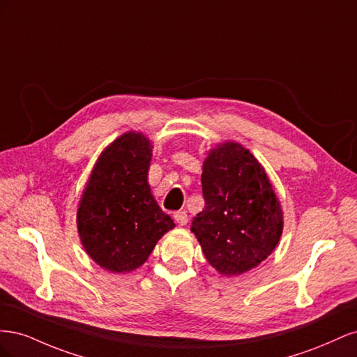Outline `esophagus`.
<instances>
[{"mask_svg":"<svg viewBox=\"0 0 357 357\" xmlns=\"http://www.w3.org/2000/svg\"><path fill=\"white\" fill-rule=\"evenodd\" d=\"M174 220L180 225V226H185L188 223V213L186 211H177L174 213Z\"/></svg>","mask_w":357,"mask_h":357,"instance_id":"1","label":"esophagus"}]
</instances>
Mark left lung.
<instances>
[{
	"instance_id": "1",
	"label": "left lung",
	"mask_w": 357,
	"mask_h": 357,
	"mask_svg": "<svg viewBox=\"0 0 357 357\" xmlns=\"http://www.w3.org/2000/svg\"><path fill=\"white\" fill-rule=\"evenodd\" d=\"M205 207L192 220L211 266L240 275L274 252L283 232V211L264 167L240 143L225 142L202 165Z\"/></svg>"
}]
</instances>
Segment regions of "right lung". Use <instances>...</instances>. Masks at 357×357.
Masks as SVG:
<instances>
[{
    "mask_svg": "<svg viewBox=\"0 0 357 357\" xmlns=\"http://www.w3.org/2000/svg\"><path fill=\"white\" fill-rule=\"evenodd\" d=\"M152 143L129 131L104 149L91 172L77 210L86 253L112 273L142 266L156 243L174 228L147 181Z\"/></svg>",
    "mask_w": 357,
    "mask_h": 357,
    "instance_id": "right-lung-1",
    "label": "right lung"
}]
</instances>
